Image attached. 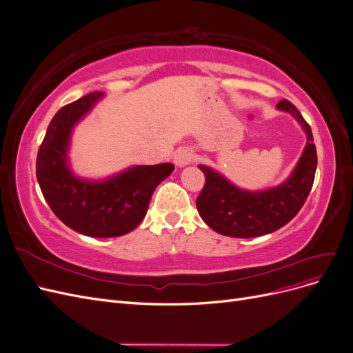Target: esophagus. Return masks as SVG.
Wrapping results in <instances>:
<instances>
[{"label": "esophagus", "instance_id": "esophagus-1", "mask_svg": "<svg viewBox=\"0 0 353 353\" xmlns=\"http://www.w3.org/2000/svg\"><path fill=\"white\" fill-rule=\"evenodd\" d=\"M194 160V153L190 150V148H179V150L175 153L174 156V162L176 166L184 168L187 165H190Z\"/></svg>", "mask_w": 353, "mask_h": 353}]
</instances>
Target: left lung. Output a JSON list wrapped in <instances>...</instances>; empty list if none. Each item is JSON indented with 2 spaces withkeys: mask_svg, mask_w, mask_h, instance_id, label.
<instances>
[{
  "mask_svg": "<svg viewBox=\"0 0 353 353\" xmlns=\"http://www.w3.org/2000/svg\"><path fill=\"white\" fill-rule=\"evenodd\" d=\"M276 109L290 113L307 138L294 170L283 184L262 191H245L232 185L212 168L199 165L206 178L196 201L199 215L222 236L252 239L280 230L297 215L312 188L316 148L311 126L288 100H281Z\"/></svg>",
  "mask_w": 353,
  "mask_h": 353,
  "instance_id": "1",
  "label": "left lung"
}]
</instances>
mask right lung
Returning a JSON list of instances; mask_svg holds the SVG:
<instances>
[{
  "instance_id": "add662e5",
  "label": "right lung",
  "mask_w": 353,
  "mask_h": 353,
  "mask_svg": "<svg viewBox=\"0 0 353 353\" xmlns=\"http://www.w3.org/2000/svg\"><path fill=\"white\" fill-rule=\"evenodd\" d=\"M101 97L91 92L54 114L38 150L37 178L42 196L65 225L83 236L108 239L140 225L153 191L172 174L174 165L132 166L104 181L74 176L68 163L72 130Z\"/></svg>"
}]
</instances>
